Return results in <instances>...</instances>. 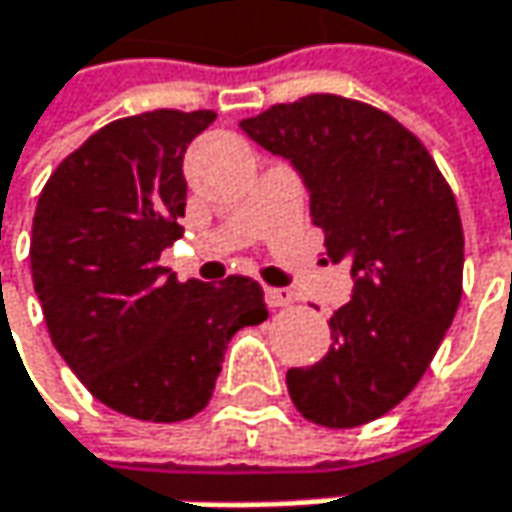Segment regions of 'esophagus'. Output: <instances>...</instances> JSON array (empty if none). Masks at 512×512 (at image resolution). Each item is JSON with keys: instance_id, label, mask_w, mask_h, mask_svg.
<instances>
[{"instance_id": "1", "label": "esophagus", "mask_w": 512, "mask_h": 512, "mask_svg": "<svg viewBox=\"0 0 512 512\" xmlns=\"http://www.w3.org/2000/svg\"><path fill=\"white\" fill-rule=\"evenodd\" d=\"M265 302L268 308H288L294 302V294L288 288H265Z\"/></svg>"}]
</instances>
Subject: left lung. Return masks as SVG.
Instances as JSON below:
<instances>
[{"instance_id":"1","label":"left lung","mask_w":512,"mask_h":512,"mask_svg":"<svg viewBox=\"0 0 512 512\" xmlns=\"http://www.w3.org/2000/svg\"><path fill=\"white\" fill-rule=\"evenodd\" d=\"M239 126L299 169L328 259L357 279L328 322V354L288 371L291 400L331 429L377 421L418 386L461 302L452 187L418 135L363 100L305 94Z\"/></svg>"}]
</instances>
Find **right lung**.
Returning a JSON list of instances; mask_svg holds the SVG:
<instances>
[{"instance_id":"right-lung-1","label":"right lung","mask_w":512,"mask_h":512,"mask_svg":"<svg viewBox=\"0 0 512 512\" xmlns=\"http://www.w3.org/2000/svg\"><path fill=\"white\" fill-rule=\"evenodd\" d=\"M213 120L210 109L112 120L39 192L31 276L51 343L91 395L138 421L198 415L230 337L268 320L259 282H178L161 265L184 233V152Z\"/></svg>"}]
</instances>
